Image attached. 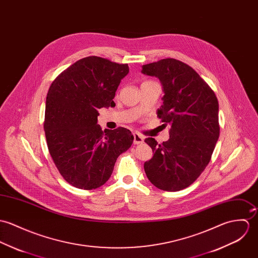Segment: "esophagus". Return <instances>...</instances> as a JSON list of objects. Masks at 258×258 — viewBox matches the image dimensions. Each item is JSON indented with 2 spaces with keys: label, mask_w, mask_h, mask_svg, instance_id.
Here are the masks:
<instances>
[{
  "label": "esophagus",
  "mask_w": 258,
  "mask_h": 258,
  "mask_svg": "<svg viewBox=\"0 0 258 258\" xmlns=\"http://www.w3.org/2000/svg\"><path fill=\"white\" fill-rule=\"evenodd\" d=\"M143 143V137L138 133L134 134V144H142Z\"/></svg>",
  "instance_id": "1"
}]
</instances>
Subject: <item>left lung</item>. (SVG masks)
I'll return each instance as SVG.
<instances>
[{"label": "left lung", "mask_w": 258, "mask_h": 258, "mask_svg": "<svg viewBox=\"0 0 258 258\" xmlns=\"http://www.w3.org/2000/svg\"><path fill=\"white\" fill-rule=\"evenodd\" d=\"M142 72L160 80L164 96L157 116L170 124L167 142L145 139L154 154L144 171L158 189L180 191L195 182L211 160L220 136L218 99L192 67L177 59L145 64Z\"/></svg>", "instance_id": "obj_1"}]
</instances>
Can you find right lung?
I'll return each mask as SVG.
<instances>
[{"mask_svg":"<svg viewBox=\"0 0 258 258\" xmlns=\"http://www.w3.org/2000/svg\"><path fill=\"white\" fill-rule=\"evenodd\" d=\"M127 64L88 56L60 73L48 90L44 132L58 171L72 186L92 190L111 177L116 158L133 144L124 127L102 131L98 110L114 107Z\"/></svg>","mask_w":258,"mask_h":258,"instance_id":"1","label":"right lung"}]
</instances>
